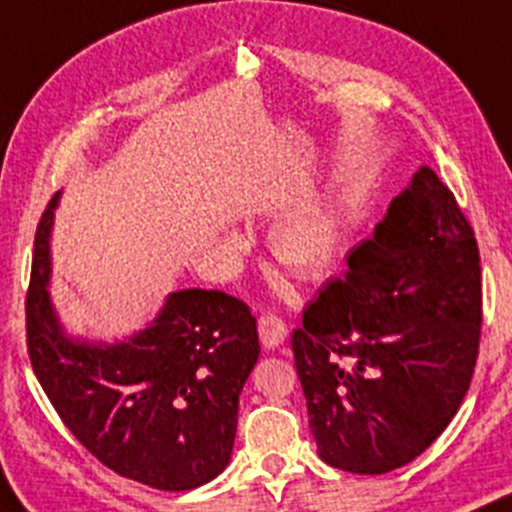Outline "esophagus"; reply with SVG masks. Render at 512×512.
<instances>
[{
	"label": "esophagus",
	"instance_id": "1",
	"mask_svg": "<svg viewBox=\"0 0 512 512\" xmlns=\"http://www.w3.org/2000/svg\"><path fill=\"white\" fill-rule=\"evenodd\" d=\"M258 333H261V343L263 348L273 350L278 346H283L287 338V326L283 324V319L273 317V314H263L258 319Z\"/></svg>",
	"mask_w": 512,
	"mask_h": 512
}]
</instances>
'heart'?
Instances as JSON below:
<instances>
[{"instance_id":"1","label":"heart","mask_w":512,"mask_h":512,"mask_svg":"<svg viewBox=\"0 0 512 512\" xmlns=\"http://www.w3.org/2000/svg\"><path fill=\"white\" fill-rule=\"evenodd\" d=\"M341 234L336 220L321 208H304L283 217L271 232L273 256L290 271L300 275H317L336 256ZM225 249L239 251L241 237L229 232Z\"/></svg>"}]
</instances>
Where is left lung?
I'll return each instance as SVG.
<instances>
[{
    "label": "left lung",
    "instance_id": "8db88e82",
    "mask_svg": "<svg viewBox=\"0 0 512 512\" xmlns=\"http://www.w3.org/2000/svg\"><path fill=\"white\" fill-rule=\"evenodd\" d=\"M479 333L474 232L421 166L292 333L319 457L387 474L426 452L472 384Z\"/></svg>",
    "mask_w": 512,
    "mask_h": 512
}]
</instances>
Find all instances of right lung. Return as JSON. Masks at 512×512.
Masks as SVG:
<instances>
[{"label":"right lung","mask_w":512,"mask_h":512,"mask_svg":"<svg viewBox=\"0 0 512 512\" xmlns=\"http://www.w3.org/2000/svg\"><path fill=\"white\" fill-rule=\"evenodd\" d=\"M57 198L40 217L26 297L28 355L40 387L86 450L159 491L225 472L239 394L258 353L256 319L220 290H176L145 329L116 338L65 329L50 297Z\"/></svg>","instance_id":"obj_1"}]
</instances>
